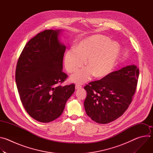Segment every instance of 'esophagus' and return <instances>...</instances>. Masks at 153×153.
I'll return each instance as SVG.
<instances>
[{
	"instance_id": "obj_1",
	"label": "esophagus",
	"mask_w": 153,
	"mask_h": 153,
	"mask_svg": "<svg viewBox=\"0 0 153 153\" xmlns=\"http://www.w3.org/2000/svg\"><path fill=\"white\" fill-rule=\"evenodd\" d=\"M82 88V86H80V85H76V86H75V88H76V90H79V89H80V88Z\"/></svg>"
}]
</instances>
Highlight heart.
<instances>
[{"instance_id":"1","label":"heart","mask_w":153,"mask_h":153,"mask_svg":"<svg viewBox=\"0 0 153 153\" xmlns=\"http://www.w3.org/2000/svg\"><path fill=\"white\" fill-rule=\"evenodd\" d=\"M120 48L116 42L100 34L80 40L74 49L68 50L64 57V66L69 73L83 69L70 77V81L82 83L93 74L96 78H103L113 70L119 57Z\"/></svg>"}]
</instances>
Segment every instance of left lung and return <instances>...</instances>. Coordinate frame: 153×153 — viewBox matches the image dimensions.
Segmentation results:
<instances>
[{
	"label": "left lung",
	"instance_id": "8db88e82",
	"mask_svg": "<svg viewBox=\"0 0 153 153\" xmlns=\"http://www.w3.org/2000/svg\"><path fill=\"white\" fill-rule=\"evenodd\" d=\"M139 70L128 65L103 79L86 85L84 101L86 114L100 124L110 123L127 110L135 93Z\"/></svg>",
	"mask_w": 153,
	"mask_h": 153
}]
</instances>
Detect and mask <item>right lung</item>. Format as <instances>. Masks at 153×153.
I'll list each match as a JSON object with an SVG mask.
<instances>
[{
    "mask_svg": "<svg viewBox=\"0 0 153 153\" xmlns=\"http://www.w3.org/2000/svg\"><path fill=\"white\" fill-rule=\"evenodd\" d=\"M62 30H45L32 38L18 60L16 82L20 100L35 120L48 123L63 113L75 85L60 86L67 75L63 70L66 47L60 41Z\"/></svg>",
    "mask_w": 153,
    "mask_h": 153,
    "instance_id": "right-lung-1",
    "label": "right lung"
}]
</instances>
